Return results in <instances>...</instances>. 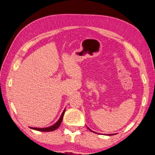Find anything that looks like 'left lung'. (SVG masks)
Instances as JSON below:
<instances>
[{"mask_svg":"<svg viewBox=\"0 0 155 155\" xmlns=\"http://www.w3.org/2000/svg\"><path fill=\"white\" fill-rule=\"evenodd\" d=\"M88 130H89L90 131H91V132H93V131H92V130H90V128H88Z\"/></svg>","mask_w":155,"mask_h":155,"instance_id":"left-lung-1","label":"left lung"}]
</instances>
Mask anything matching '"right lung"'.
I'll return each instance as SVG.
<instances>
[{"instance_id":"1","label":"right lung","mask_w":155,"mask_h":155,"mask_svg":"<svg viewBox=\"0 0 155 155\" xmlns=\"http://www.w3.org/2000/svg\"><path fill=\"white\" fill-rule=\"evenodd\" d=\"M65 111V109L63 110V112L62 113L61 117L59 118V119L58 120V121L55 123V124H54L53 126H50V127H48V128H32V127H30V128L33 129V130H37V131H40V132H51V131H54L55 130H56L58 128H59V126H60L61 123L62 122L63 120V115H64V113Z\"/></svg>"}]
</instances>
